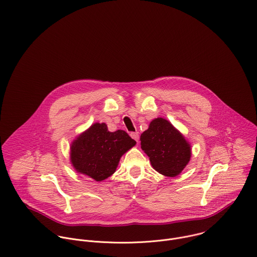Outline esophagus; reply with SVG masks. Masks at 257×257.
<instances>
[{
    "label": "esophagus",
    "instance_id": "1",
    "mask_svg": "<svg viewBox=\"0 0 257 257\" xmlns=\"http://www.w3.org/2000/svg\"><path fill=\"white\" fill-rule=\"evenodd\" d=\"M130 136H131L134 140H136V141L138 142V140H139V134H138V132H132V133H130Z\"/></svg>",
    "mask_w": 257,
    "mask_h": 257
}]
</instances>
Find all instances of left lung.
Here are the masks:
<instances>
[{"mask_svg": "<svg viewBox=\"0 0 257 257\" xmlns=\"http://www.w3.org/2000/svg\"><path fill=\"white\" fill-rule=\"evenodd\" d=\"M141 148L151 165L159 173L174 177L187 165L191 157L190 145L170 122L154 119L140 136Z\"/></svg>", "mask_w": 257, "mask_h": 257, "instance_id": "8db88e82", "label": "left lung"}]
</instances>
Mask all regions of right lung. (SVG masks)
<instances>
[{"label": "right lung", "instance_id": "1", "mask_svg": "<svg viewBox=\"0 0 257 257\" xmlns=\"http://www.w3.org/2000/svg\"><path fill=\"white\" fill-rule=\"evenodd\" d=\"M136 144L125 131H108L105 123H95L71 145V162L77 172L96 181L111 176L121 156Z\"/></svg>", "mask_w": 257, "mask_h": 257}]
</instances>
